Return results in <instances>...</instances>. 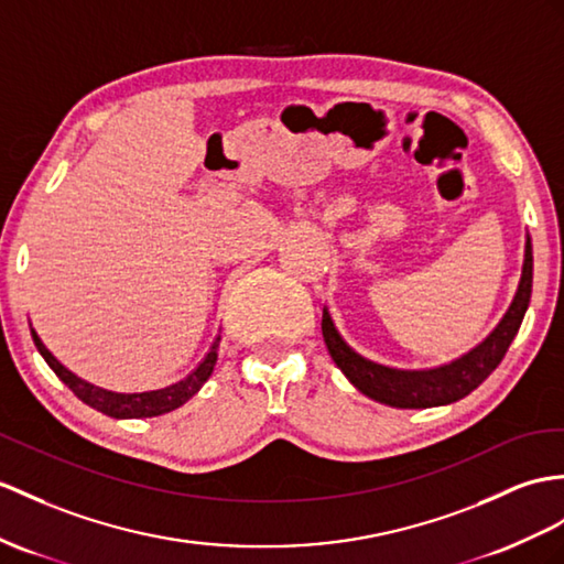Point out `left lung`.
<instances>
[{"mask_svg": "<svg viewBox=\"0 0 564 564\" xmlns=\"http://www.w3.org/2000/svg\"><path fill=\"white\" fill-rule=\"evenodd\" d=\"M531 282H533V253H531V239L527 237L521 280L510 308H507V313L502 315V321L469 354H464L459 359L437 368L397 370V368H388V366L364 359L361 354H356L347 341L341 339L327 306L323 308V337H325L329 356H333V361L341 368V373L354 382V388H359L364 394H368L370 400L390 404V406H400V409H425V406L452 404L469 392H474L502 361V356L507 354V349H510L514 335L519 333V325L524 321V313L529 308Z\"/></svg>", "mask_w": 564, "mask_h": 564, "instance_id": "left-lung-1", "label": "left lung"}]
</instances>
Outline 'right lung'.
I'll use <instances>...</instances> for the list:
<instances>
[{
  "label": "right lung",
  "instance_id": "right-lung-1",
  "mask_svg": "<svg viewBox=\"0 0 564 564\" xmlns=\"http://www.w3.org/2000/svg\"><path fill=\"white\" fill-rule=\"evenodd\" d=\"M33 341L37 351L43 354V359L47 366L57 373V378L64 382V386L72 390L80 402H86L88 406L102 411V414L112 416V419H148V416H160L167 414V411H174L182 404H186L191 397H194L203 382L210 378L215 361H217V347H219V335L210 345L208 354L203 356V361L191 370L186 378H182L174 386H167L162 390H150V392H133V394H121V392H109L105 388L93 386V382L78 378L72 373L66 366H62L57 359H54L52 351L43 345V339L37 337L35 329H31Z\"/></svg>",
  "mask_w": 564,
  "mask_h": 564
}]
</instances>
